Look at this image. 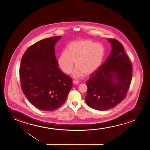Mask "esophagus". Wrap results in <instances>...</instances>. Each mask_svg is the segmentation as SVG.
Listing matches in <instances>:
<instances>
[{"label": "esophagus", "instance_id": "1", "mask_svg": "<svg viewBox=\"0 0 150 150\" xmlns=\"http://www.w3.org/2000/svg\"><path fill=\"white\" fill-rule=\"evenodd\" d=\"M73 84H78V83H79V82H78V81H77V80H75L73 81Z\"/></svg>", "mask_w": 150, "mask_h": 150}]
</instances>
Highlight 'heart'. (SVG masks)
Returning <instances> with one entry per match:
<instances>
[{
	"label": "heart",
	"instance_id": "b5f03b06",
	"mask_svg": "<svg viewBox=\"0 0 150 150\" xmlns=\"http://www.w3.org/2000/svg\"><path fill=\"white\" fill-rule=\"evenodd\" d=\"M105 54V49L100 43L91 40H80L70 43L67 52L62 53L58 63L66 74L70 73L74 67L76 68L72 74L74 78H80L83 75H90L100 67Z\"/></svg>",
	"mask_w": 150,
	"mask_h": 150
}]
</instances>
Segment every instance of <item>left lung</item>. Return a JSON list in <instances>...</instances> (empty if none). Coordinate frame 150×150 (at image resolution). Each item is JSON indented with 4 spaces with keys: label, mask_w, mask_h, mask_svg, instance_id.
Here are the masks:
<instances>
[{
    "label": "left lung",
    "mask_w": 150,
    "mask_h": 150,
    "mask_svg": "<svg viewBox=\"0 0 150 150\" xmlns=\"http://www.w3.org/2000/svg\"><path fill=\"white\" fill-rule=\"evenodd\" d=\"M112 51L96 72L86 81V104L99 111L116 107L125 98L132 80V66L123 45L115 39H108Z\"/></svg>",
    "instance_id": "obj_1"
}]
</instances>
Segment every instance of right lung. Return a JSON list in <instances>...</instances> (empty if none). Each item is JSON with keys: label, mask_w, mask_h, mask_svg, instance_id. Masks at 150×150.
I'll list each match as a JSON object with an SVG mask.
<instances>
[{"label": "right lung", "mask_w": 150, "mask_h": 150, "mask_svg": "<svg viewBox=\"0 0 150 150\" xmlns=\"http://www.w3.org/2000/svg\"><path fill=\"white\" fill-rule=\"evenodd\" d=\"M61 37L38 41L21 58V89L29 102L41 111H54L61 107L72 88V78L60 70L56 58L55 45Z\"/></svg>", "instance_id": "right-lung-1"}]
</instances>
